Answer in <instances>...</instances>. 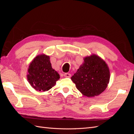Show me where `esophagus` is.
Wrapping results in <instances>:
<instances>
[{
	"label": "esophagus",
	"instance_id": "obj_1",
	"mask_svg": "<svg viewBox=\"0 0 134 134\" xmlns=\"http://www.w3.org/2000/svg\"><path fill=\"white\" fill-rule=\"evenodd\" d=\"M64 75L65 77H66V78H70L71 76V74L70 73H65Z\"/></svg>",
	"mask_w": 134,
	"mask_h": 134
}]
</instances>
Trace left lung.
<instances>
[{
  "instance_id": "8db88e82",
  "label": "left lung",
  "mask_w": 134,
  "mask_h": 134,
  "mask_svg": "<svg viewBox=\"0 0 134 134\" xmlns=\"http://www.w3.org/2000/svg\"><path fill=\"white\" fill-rule=\"evenodd\" d=\"M109 76L106 63L99 56L93 55L84 59V63L71 79L83 95L91 97L98 96L106 90Z\"/></svg>"
}]
</instances>
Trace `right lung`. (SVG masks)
Returning a JSON list of instances; mask_svg holds the SVG:
<instances>
[{"instance_id":"obj_1","label":"right lung","mask_w":134,"mask_h":134,"mask_svg":"<svg viewBox=\"0 0 134 134\" xmlns=\"http://www.w3.org/2000/svg\"><path fill=\"white\" fill-rule=\"evenodd\" d=\"M27 79L36 91L44 92L54 86L60 78L57 71L52 68L50 57L45 55L37 56L31 63Z\"/></svg>"}]
</instances>
